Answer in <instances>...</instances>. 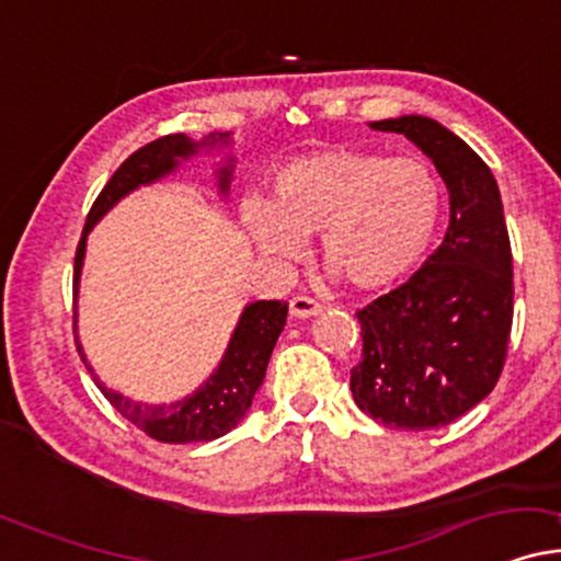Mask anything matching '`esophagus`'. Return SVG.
Wrapping results in <instances>:
<instances>
[{"label": "esophagus", "instance_id": "obj_1", "mask_svg": "<svg viewBox=\"0 0 561 561\" xmlns=\"http://www.w3.org/2000/svg\"><path fill=\"white\" fill-rule=\"evenodd\" d=\"M288 312H291L294 320H307V317H317L322 312V304L309 299V296H294L291 304H288Z\"/></svg>", "mask_w": 561, "mask_h": 561}]
</instances>
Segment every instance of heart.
<instances>
[{
	"label": "heart",
	"mask_w": 561,
	"mask_h": 561,
	"mask_svg": "<svg viewBox=\"0 0 561 561\" xmlns=\"http://www.w3.org/2000/svg\"><path fill=\"white\" fill-rule=\"evenodd\" d=\"M445 192L419 158L324 148L286 161L267 199H244L241 226L270 260H299L320 233L322 262L362 294L411 278L437 241Z\"/></svg>",
	"instance_id": "heart-1"
}]
</instances>
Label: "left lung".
Returning <instances> with one entry per match:
<instances>
[{"label": "left lung", "instance_id": "left-lung-1", "mask_svg": "<svg viewBox=\"0 0 561 561\" xmlns=\"http://www.w3.org/2000/svg\"><path fill=\"white\" fill-rule=\"evenodd\" d=\"M405 135L449 192V226L419 273L358 312L364 351L351 392L405 432L453 424L494 390L513 330V252L502 195L468 142L428 116L369 122Z\"/></svg>", "mask_w": 561, "mask_h": 561}]
</instances>
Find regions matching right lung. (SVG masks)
Returning <instances> with one entry per match:
<instances>
[{
    "label": "right lung",
    "instance_id": "obj_1",
    "mask_svg": "<svg viewBox=\"0 0 561 561\" xmlns=\"http://www.w3.org/2000/svg\"><path fill=\"white\" fill-rule=\"evenodd\" d=\"M231 145V133H210L203 140H192L186 135H165L161 140H153L145 148L135 150L133 156L124 161L108 184L103 186L101 195L95 197L90 207L85 231H82L78 254H75V296L80 294V275L82 262H85V244L88 233L93 226L106 216L112 207L129 195V192L140 190V186L161 182L163 176L174 174L179 165L192 161V158L213 153V150H224ZM233 163L237 158L228 153L216 169V186L218 195L228 197L233 179ZM288 304L286 301H252L247 304L241 312L237 328H233L231 341H228L224 356L213 375L197 387L192 396H184L174 403H140L122 392L106 387L90 366L85 351H82L78 328H75V343H78V354L101 387L103 396L108 398L116 411L124 419H129L137 428L158 442H171V445H190V442H210L224 437L247 416L249 405L257 396L262 379H265L267 362L273 356L275 341L286 328ZM78 317V314H75Z\"/></svg>",
    "mask_w": 561,
    "mask_h": 561
}]
</instances>
